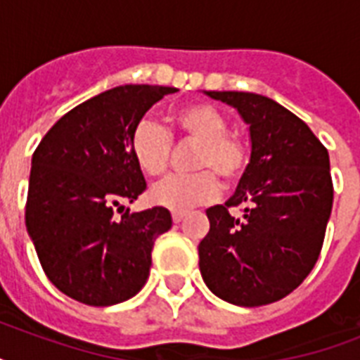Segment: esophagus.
Wrapping results in <instances>:
<instances>
[{
  "instance_id": "obj_1",
  "label": "esophagus",
  "mask_w": 360,
  "mask_h": 360,
  "mask_svg": "<svg viewBox=\"0 0 360 360\" xmlns=\"http://www.w3.org/2000/svg\"><path fill=\"white\" fill-rule=\"evenodd\" d=\"M172 219H174V222L177 224V222H181V220L185 219V211H174V213H172Z\"/></svg>"
}]
</instances>
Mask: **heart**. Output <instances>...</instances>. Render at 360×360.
Instances as JSON below:
<instances>
[{
	"label": "heart",
	"mask_w": 360,
	"mask_h": 360,
	"mask_svg": "<svg viewBox=\"0 0 360 360\" xmlns=\"http://www.w3.org/2000/svg\"><path fill=\"white\" fill-rule=\"evenodd\" d=\"M177 134L196 143L188 175H172L158 181L149 191V202L169 211H186L219 196V175L231 185L245 174L248 147L237 134L226 132L228 120L213 104L183 106L172 115ZM130 151L138 168L147 175H160L168 168L172 138L168 130L151 120L136 124L130 136Z\"/></svg>",
	"instance_id": "obj_1"
}]
</instances>
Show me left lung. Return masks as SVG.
<instances>
[{
  "label": "left lung",
  "instance_id": "1",
  "mask_svg": "<svg viewBox=\"0 0 360 360\" xmlns=\"http://www.w3.org/2000/svg\"><path fill=\"white\" fill-rule=\"evenodd\" d=\"M248 124L250 160L236 194L209 207L198 245L203 282L222 301L262 307L295 290L318 262L333 209L329 153L290 110L256 93L203 91ZM243 205L233 217L230 207Z\"/></svg>",
  "mask_w": 360,
  "mask_h": 360
}]
</instances>
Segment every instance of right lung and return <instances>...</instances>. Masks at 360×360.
Wrapping results in <instances>:
<instances>
[{
  "label": "right lung",
  "instance_id": "obj_1",
  "mask_svg": "<svg viewBox=\"0 0 360 360\" xmlns=\"http://www.w3.org/2000/svg\"><path fill=\"white\" fill-rule=\"evenodd\" d=\"M175 91L108 89L65 114L33 153L25 228L50 282L75 301L112 307L149 278L153 245L172 228V214L123 211L147 186L130 136L153 104Z\"/></svg>",
  "mask_w": 360,
  "mask_h": 360
}]
</instances>
